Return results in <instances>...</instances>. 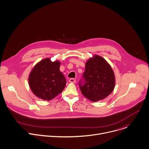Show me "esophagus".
<instances>
[{
  "instance_id": "obj_1",
  "label": "esophagus",
  "mask_w": 149,
  "mask_h": 149,
  "mask_svg": "<svg viewBox=\"0 0 149 149\" xmlns=\"http://www.w3.org/2000/svg\"><path fill=\"white\" fill-rule=\"evenodd\" d=\"M69 81L70 82V83L74 84V83H75V82H76V80L74 79H73V78H72V79H69Z\"/></svg>"
}]
</instances>
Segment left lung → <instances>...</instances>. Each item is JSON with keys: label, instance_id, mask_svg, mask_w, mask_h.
I'll use <instances>...</instances> for the list:
<instances>
[{"label": "left lung", "instance_id": "obj_1", "mask_svg": "<svg viewBox=\"0 0 149 149\" xmlns=\"http://www.w3.org/2000/svg\"><path fill=\"white\" fill-rule=\"evenodd\" d=\"M83 76L84 84H79L81 92L92 102L104 100L114 89V72L110 64L100 56L95 54L88 60Z\"/></svg>", "mask_w": 149, "mask_h": 149}]
</instances>
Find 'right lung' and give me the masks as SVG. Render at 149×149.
<instances>
[{"instance_id":"add662e5","label":"right lung","mask_w":149,"mask_h":149,"mask_svg":"<svg viewBox=\"0 0 149 149\" xmlns=\"http://www.w3.org/2000/svg\"><path fill=\"white\" fill-rule=\"evenodd\" d=\"M60 61L45 58L37 63L28 77L29 88L37 97L50 101L64 89L66 80L60 70Z\"/></svg>"}]
</instances>
